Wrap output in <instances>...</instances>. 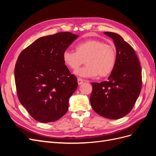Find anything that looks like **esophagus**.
I'll return each mask as SVG.
<instances>
[{
	"mask_svg": "<svg viewBox=\"0 0 156 156\" xmlns=\"http://www.w3.org/2000/svg\"><path fill=\"white\" fill-rule=\"evenodd\" d=\"M77 82H78V84H79V85H80V84H83V83L84 82V81L83 79H81V78H78V79H77Z\"/></svg>",
	"mask_w": 156,
	"mask_h": 156,
	"instance_id": "obj_1",
	"label": "esophagus"
}]
</instances>
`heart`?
I'll use <instances>...</instances> for the list:
<instances>
[{
	"label": "heart",
	"instance_id": "b5f03b06",
	"mask_svg": "<svg viewBox=\"0 0 156 156\" xmlns=\"http://www.w3.org/2000/svg\"><path fill=\"white\" fill-rule=\"evenodd\" d=\"M64 64L73 71L84 63L87 66L76 73L83 77H106L114 70L116 51L114 45L98 39H89L77 44L75 51L66 50L62 54Z\"/></svg>",
	"mask_w": 156,
	"mask_h": 156
}]
</instances>
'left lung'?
<instances>
[{
  "label": "left lung",
  "mask_w": 156,
  "mask_h": 156,
  "mask_svg": "<svg viewBox=\"0 0 156 156\" xmlns=\"http://www.w3.org/2000/svg\"><path fill=\"white\" fill-rule=\"evenodd\" d=\"M114 41L116 62L108 80L92 83L90 104L96 113L119 119L132 110L142 88V70L133 48L119 34L105 32Z\"/></svg>",
  "instance_id": "8db88e82"
}]
</instances>
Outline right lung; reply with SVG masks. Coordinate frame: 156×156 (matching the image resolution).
<instances>
[{"instance_id": "obj_1", "label": "right lung", "mask_w": 156, "mask_h": 156, "mask_svg": "<svg viewBox=\"0 0 156 156\" xmlns=\"http://www.w3.org/2000/svg\"><path fill=\"white\" fill-rule=\"evenodd\" d=\"M77 37L69 32L41 37L18 56L14 69L17 96L34 120L48 123L67 112L78 83L62 54Z\"/></svg>"}]
</instances>
